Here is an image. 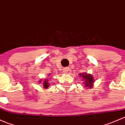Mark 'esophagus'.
I'll return each mask as SVG.
<instances>
[{
    "instance_id": "obj_1",
    "label": "esophagus",
    "mask_w": 125,
    "mask_h": 125,
    "mask_svg": "<svg viewBox=\"0 0 125 125\" xmlns=\"http://www.w3.org/2000/svg\"><path fill=\"white\" fill-rule=\"evenodd\" d=\"M63 71L65 74H70L71 72V69L69 67H66L63 69Z\"/></svg>"
}]
</instances>
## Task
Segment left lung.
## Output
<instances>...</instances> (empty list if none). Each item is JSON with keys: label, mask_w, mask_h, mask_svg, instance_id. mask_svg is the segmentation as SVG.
Listing matches in <instances>:
<instances>
[{"label": "left lung", "mask_w": 125, "mask_h": 125, "mask_svg": "<svg viewBox=\"0 0 125 125\" xmlns=\"http://www.w3.org/2000/svg\"><path fill=\"white\" fill-rule=\"evenodd\" d=\"M79 76L82 78L83 81L84 87H86L87 89H91L93 87V84L94 82V79L93 75L88 73H82L79 74Z\"/></svg>", "instance_id": "1"}]
</instances>
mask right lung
I'll return each mask as SVG.
<instances>
[{"label":"right lung","mask_w":125,"mask_h":125,"mask_svg":"<svg viewBox=\"0 0 125 125\" xmlns=\"http://www.w3.org/2000/svg\"><path fill=\"white\" fill-rule=\"evenodd\" d=\"M49 80H48V78L47 79H40V81H39V83H42L43 85V88H45V89H47V88L49 87V86L50 85V82H49Z\"/></svg>","instance_id":"right-lung-1"}]
</instances>
